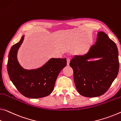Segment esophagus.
Segmentation results:
<instances>
[{"label":"esophagus","mask_w":121,"mask_h":121,"mask_svg":"<svg viewBox=\"0 0 121 121\" xmlns=\"http://www.w3.org/2000/svg\"><path fill=\"white\" fill-rule=\"evenodd\" d=\"M70 59L69 58H67V66H69V63H70Z\"/></svg>","instance_id":"esophagus-1"}]
</instances>
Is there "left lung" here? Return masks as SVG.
I'll use <instances>...</instances> for the list:
<instances>
[{
  "label": "left lung",
  "instance_id": "left-lung-1",
  "mask_svg": "<svg viewBox=\"0 0 121 121\" xmlns=\"http://www.w3.org/2000/svg\"><path fill=\"white\" fill-rule=\"evenodd\" d=\"M95 58L98 60H90ZM69 65L73 69L75 85L78 93L88 97L99 96L108 91L117 76V47L104 32H99L95 45L85 54L74 55Z\"/></svg>",
  "mask_w": 121,
  "mask_h": 121
}]
</instances>
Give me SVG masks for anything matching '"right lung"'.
<instances>
[{"label": "right lung", "instance_id": "obj_1", "mask_svg": "<svg viewBox=\"0 0 121 121\" xmlns=\"http://www.w3.org/2000/svg\"><path fill=\"white\" fill-rule=\"evenodd\" d=\"M11 47L9 54L7 69L13 85L24 96L38 99L51 94L59 74L67 65L66 58H51L41 67L26 69L19 64L17 54L24 39Z\"/></svg>", "mask_w": 121, "mask_h": 121}]
</instances>
